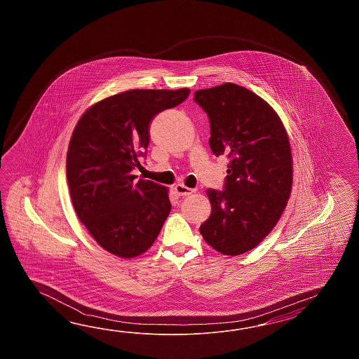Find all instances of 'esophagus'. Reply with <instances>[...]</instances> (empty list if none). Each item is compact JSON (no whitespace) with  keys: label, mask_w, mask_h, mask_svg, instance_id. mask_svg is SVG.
<instances>
[{"label":"esophagus","mask_w":359,"mask_h":359,"mask_svg":"<svg viewBox=\"0 0 359 359\" xmlns=\"http://www.w3.org/2000/svg\"><path fill=\"white\" fill-rule=\"evenodd\" d=\"M175 190H176L177 194L180 196H189L191 194H194L192 189H189V187H186L184 184H181V183H178V184L175 186Z\"/></svg>","instance_id":"34e87169"}]
</instances>
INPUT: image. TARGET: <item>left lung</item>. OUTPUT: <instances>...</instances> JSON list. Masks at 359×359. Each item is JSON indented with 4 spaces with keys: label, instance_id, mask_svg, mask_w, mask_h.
<instances>
[{
    "label": "left lung",
    "instance_id": "1",
    "mask_svg": "<svg viewBox=\"0 0 359 359\" xmlns=\"http://www.w3.org/2000/svg\"><path fill=\"white\" fill-rule=\"evenodd\" d=\"M194 100L209 116V146L229 159L224 190L206 191L210 217L200 226L224 255L252 250L273 229L290 198L292 158L280 116L238 84L198 90Z\"/></svg>",
    "mask_w": 359,
    "mask_h": 359
}]
</instances>
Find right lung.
Returning <instances> with one entry per match:
<instances>
[{
    "instance_id": "add662e5",
    "label": "right lung",
    "mask_w": 359,
    "mask_h": 359,
    "mask_svg": "<svg viewBox=\"0 0 359 359\" xmlns=\"http://www.w3.org/2000/svg\"><path fill=\"white\" fill-rule=\"evenodd\" d=\"M190 90H130L86 110L69 142L67 178L78 218L97 244L121 258L145 252L170 212L168 189L140 180L154 116L177 107Z\"/></svg>"
}]
</instances>
